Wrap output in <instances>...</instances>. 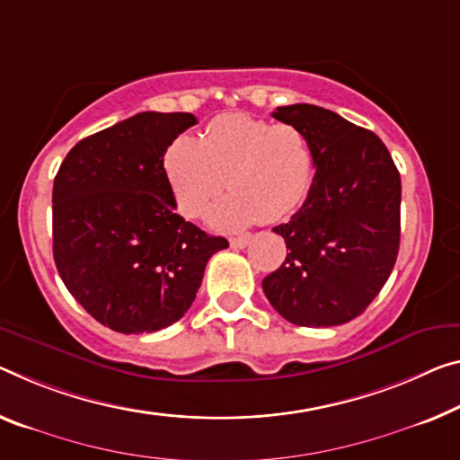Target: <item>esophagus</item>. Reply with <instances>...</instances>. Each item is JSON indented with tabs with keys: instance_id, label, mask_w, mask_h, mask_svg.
Returning a JSON list of instances; mask_svg holds the SVG:
<instances>
[{
	"instance_id": "34e87169",
	"label": "esophagus",
	"mask_w": 460,
	"mask_h": 460,
	"mask_svg": "<svg viewBox=\"0 0 460 460\" xmlns=\"http://www.w3.org/2000/svg\"><path fill=\"white\" fill-rule=\"evenodd\" d=\"M249 236H238V238H230V246L232 249H244L249 244Z\"/></svg>"
}]
</instances>
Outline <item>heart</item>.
Instances as JSON below:
<instances>
[{"mask_svg":"<svg viewBox=\"0 0 460 460\" xmlns=\"http://www.w3.org/2000/svg\"><path fill=\"white\" fill-rule=\"evenodd\" d=\"M162 166L176 208L187 217L203 216L228 187L208 222L216 230L238 232L261 217L279 222L292 216L313 187L316 158L300 127L224 115L208 125L201 139L176 137Z\"/></svg>","mask_w":460,"mask_h":460,"instance_id":"heart-1","label":"heart"}]
</instances>
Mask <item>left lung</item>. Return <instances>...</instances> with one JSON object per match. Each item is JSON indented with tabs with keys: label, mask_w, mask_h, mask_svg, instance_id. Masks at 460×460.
I'll use <instances>...</instances> for the list:
<instances>
[{
	"label": "left lung",
	"mask_w": 460,
	"mask_h": 460,
	"mask_svg": "<svg viewBox=\"0 0 460 460\" xmlns=\"http://www.w3.org/2000/svg\"><path fill=\"white\" fill-rule=\"evenodd\" d=\"M273 117L313 141L316 172L304 206L273 232L289 249L263 292L286 321L335 327L362 314L391 275L401 240V176L376 133L314 104Z\"/></svg>",
	"instance_id": "8db88e82"
}]
</instances>
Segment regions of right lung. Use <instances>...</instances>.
Returning <instances> with one entry per match:
<instances>
[{
	"label": "right lung",
	"instance_id": "add662e5",
	"mask_svg": "<svg viewBox=\"0 0 460 460\" xmlns=\"http://www.w3.org/2000/svg\"><path fill=\"white\" fill-rule=\"evenodd\" d=\"M195 123L190 112H139L77 141L55 176V265L88 314L119 333L179 321L209 257L228 246L176 214L162 166Z\"/></svg>",
	"mask_w": 460,
	"mask_h": 460
}]
</instances>
